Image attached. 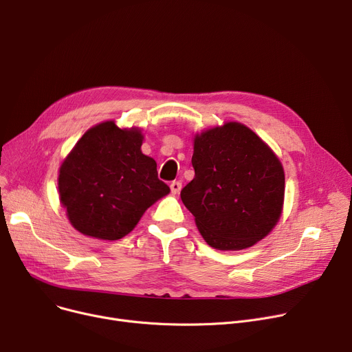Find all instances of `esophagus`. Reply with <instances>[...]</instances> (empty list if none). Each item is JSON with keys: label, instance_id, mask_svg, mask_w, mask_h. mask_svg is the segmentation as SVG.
<instances>
[{"label": "esophagus", "instance_id": "1", "mask_svg": "<svg viewBox=\"0 0 352 352\" xmlns=\"http://www.w3.org/2000/svg\"><path fill=\"white\" fill-rule=\"evenodd\" d=\"M170 188H171V192L177 195V194H179V191L182 188V184L179 181H173L171 185H170Z\"/></svg>", "mask_w": 352, "mask_h": 352}]
</instances>
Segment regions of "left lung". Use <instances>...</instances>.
<instances>
[{"instance_id":"left-lung-1","label":"left lung","mask_w":352,"mask_h":352,"mask_svg":"<svg viewBox=\"0 0 352 352\" xmlns=\"http://www.w3.org/2000/svg\"><path fill=\"white\" fill-rule=\"evenodd\" d=\"M195 177L181 199L209 246L241 250L263 239L282 215L285 171L263 140L230 122L195 135Z\"/></svg>"}]
</instances>
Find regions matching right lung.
<instances>
[{"instance_id":"add662e5","label":"right lung","mask_w":352,"mask_h":352,"mask_svg":"<svg viewBox=\"0 0 352 352\" xmlns=\"http://www.w3.org/2000/svg\"><path fill=\"white\" fill-rule=\"evenodd\" d=\"M138 129L104 122L89 129L62 162L58 188L76 230L117 241L130 233L155 201L170 192L157 162L142 153Z\"/></svg>"}]
</instances>
